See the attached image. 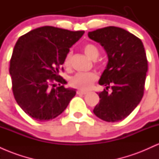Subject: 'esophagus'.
Masks as SVG:
<instances>
[{
	"label": "esophagus",
	"instance_id": "obj_1",
	"mask_svg": "<svg viewBox=\"0 0 159 159\" xmlns=\"http://www.w3.org/2000/svg\"><path fill=\"white\" fill-rule=\"evenodd\" d=\"M77 94L78 95H86L87 93V92H84V91H82V90H77Z\"/></svg>",
	"mask_w": 159,
	"mask_h": 159
}]
</instances>
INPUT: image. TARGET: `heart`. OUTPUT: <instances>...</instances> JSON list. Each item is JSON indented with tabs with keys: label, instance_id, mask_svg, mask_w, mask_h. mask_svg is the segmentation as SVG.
<instances>
[{
	"label": "heart",
	"instance_id": "heart-1",
	"mask_svg": "<svg viewBox=\"0 0 159 159\" xmlns=\"http://www.w3.org/2000/svg\"><path fill=\"white\" fill-rule=\"evenodd\" d=\"M84 51L90 59L96 60L99 55V51L96 45L93 43H87L84 45ZM72 59V52H69L66 54L63 61V66L66 68H69L71 65ZM98 76L94 72H87V73H78L71 78L70 85L74 88L78 89L83 91H87L92 88L93 84L97 81Z\"/></svg>",
	"mask_w": 159,
	"mask_h": 159
}]
</instances>
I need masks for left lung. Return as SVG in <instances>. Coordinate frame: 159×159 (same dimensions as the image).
Segmentation results:
<instances>
[{"mask_svg":"<svg viewBox=\"0 0 159 159\" xmlns=\"http://www.w3.org/2000/svg\"><path fill=\"white\" fill-rule=\"evenodd\" d=\"M89 38L106 51L108 63L100 78L106 90L98 93L93 113L106 122L126 118L138 106L144 93L148 63L143 43L123 28L109 26L88 33ZM111 92H108V88Z\"/></svg>","mask_w":159,"mask_h":159,"instance_id":"1","label":"left lung"}]
</instances>
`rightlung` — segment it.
I'll return each instance as SVG.
<instances>
[{"label":"right lung","instance_id":"1","mask_svg":"<svg viewBox=\"0 0 159 159\" xmlns=\"http://www.w3.org/2000/svg\"><path fill=\"white\" fill-rule=\"evenodd\" d=\"M84 34L44 26L20 36L10 59V74L16 102L34 120L59 116L75 96L59 75L69 48ZM58 87L55 88L56 83Z\"/></svg>","mask_w":159,"mask_h":159}]
</instances>
